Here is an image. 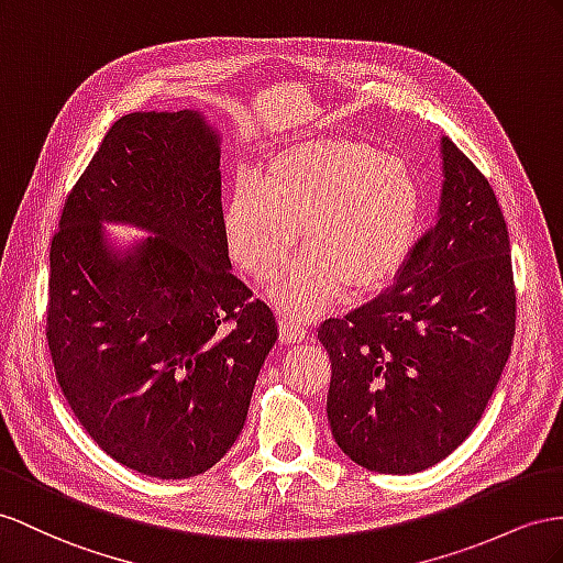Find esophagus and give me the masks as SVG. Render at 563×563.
<instances>
[{"instance_id": "1", "label": "esophagus", "mask_w": 563, "mask_h": 563, "mask_svg": "<svg viewBox=\"0 0 563 563\" xmlns=\"http://www.w3.org/2000/svg\"><path fill=\"white\" fill-rule=\"evenodd\" d=\"M278 328H280L283 342H301L307 338V323L299 321L297 316L278 313Z\"/></svg>"}]
</instances>
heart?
<instances>
[{
  "instance_id": "b5f03b06",
  "label": "heart",
  "mask_w": 563,
  "mask_h": 563,
  "mask_svg": "<svg viewBox=\"0 0 563 563\" xmlns=\"http://www.w3.org/2000/svg\"><path fill=\"white\" fill-rule=\"evenodd\" d=\"M421 190L411 168L358 140H313L271 158L264 178L235 183L225 213L228 250L252 278L278 276L301 228V252L273 287L297 316L342 287L368 295L390 283L411 250Z\"/></svg>"
}]
</instances>
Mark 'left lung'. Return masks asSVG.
<instances>
[{"mask_svg":"<svg viewBox=\"0 0 563 563\" xmlns=\"http://www.w3.org/2000/svg\"><path fill=\"white\" fill-rule=\"evenodd\" d=\"M442 162L440 211L397 283L319 328L335 442L378 473L435 466L471 435L516 333L509 230L493 185L446 137Z\"/></svg>","mask_w":563,"mask_h":563,"instance_id":"1","label":"left lung"}]
</instances>
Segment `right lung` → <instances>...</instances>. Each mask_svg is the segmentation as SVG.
Segmentation results:
<instances>
[{
    "label": "right lung",
    "instance_id": "1",
    "mask_svg": "<svg viewBox=\"0 0 563 563\" xmlns=\"http://www.w3.org/2000/svg\"><path fill=\"white\" fill-rule=\"evenodd\" d=\"M219 164L197 111L128 113L70 187L49 247L56 380L88 435L154 478L219 464L278 340L271 307L230 271ZM102 220L157 238L119 260Z\"/></svg>",
    "mask_w": 563,
    "mask_h": 563
}]
</instances>
